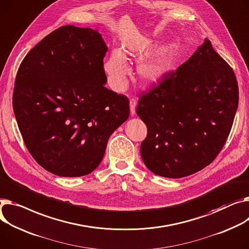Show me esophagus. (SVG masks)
I'll list each match as a JSON object with an SVG mask.
<instances>
[{"mask_svg":"<svg viewBox=\"0 0 249 249\" xmlns=\"http://www.w3.org/2000/svg\"><path fill=\"white\" fill-rule=\"evenodd\" d=\"M136 100H134V99H131L130 100V113L131 115H135V112H136Z\"/></svg>","mask_w":249,"mask_h":249,"instance_id":"esophagus-1","label":"esophagus"}]
</instances>
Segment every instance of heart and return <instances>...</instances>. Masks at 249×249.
I'll list each match as a JSON object with an SVG mask.
<instances>
[{"label":"heart","mask_w":249,"mask_h":249,"mask_svg":"<svg viewBox=\"0 0 249 249\" xmlns=\"http://www.w3.org/2000/svg\"><path fill=\"white\" fill-rule=\"evenodd\" d=\"M150 52L151 44L141 40L128 42L122 51L113 50L104 61V71L111 87L117 92L126 88L130 75L127 60L141 61L137 66V75L143 87L152 88L162 84L175 66L177 47L168 43L148 56Z\"/></svg>","instance_id":"obj_1"}]
</instances>
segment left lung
<instances>
[{
    "mask_svg": "<svg viewBox=\"0 0 249 249\" xmlns=\"http://www.w3.org/2000/svg\"><path fill=\"white\" fill-rule=\"evenodd\" d=\"M237 107L235 74L205 38L184 64L140 98L136 113L147 126L140 148L146 167L168 178L200 171L220 152Z\"/></svg>",
    "mask_w": 249,
    "mask_h": 249,
    "instance_id": "obj_1",
    "label": "left lung"
}]
</instances>
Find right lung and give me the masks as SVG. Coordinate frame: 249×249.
Segmentation results:
<instances>
[{
	"mask_svg": "<svg viewBox=\"0 0 249 249\" xmlns=\"http://www.w3.org/2000/svg\"><path fill=\"white\" fill-rule=\"evenodd\" d=\"M107 46L98 30L63 26L39 42L17 73L13 108L31 155L61 177L90 174L129 100L105 87Z\"/></svg>",
	"mask_w": 249,
	"mask_h": 249,
	"instance_id": "obj_1",
	"label": "right lung"
}]
</instances>
